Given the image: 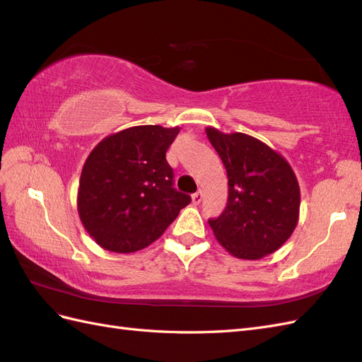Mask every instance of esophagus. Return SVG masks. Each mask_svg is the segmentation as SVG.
<instances>
[{"label":"esophagus","mask_w":362,"mask_h":362,"mask_svg":"<svg viewBox=\"0 0 362 362\" xmlns=\"http://www.w3.org/2000/svg\"><path fill=\"white\" fill-rule=\"evenodd\" d=\"M201 201H202V192H201V190L196 192L194 194H192V202H193L194 205H199Z\"/></svg>","instance_id":"34e87169"}]
</instances>
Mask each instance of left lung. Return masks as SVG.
Segmentation results:
<instances>
[{
	"mask_svg": "<svg viewBox=\"0 0 362 362\" xmlns=\"http://www.w3.org/2000/svg\"><path fill=\"white\" fill-rule=\"evenodd\" d=\"M205 133L228 175L226 208L208 221L217 242L242 259L273 254L299 221L300 189L291 166L252 136L225 134L211 127Z\"/></svg>",
	"mask_w": 362,
	"mask_h": 362,
	"instance_id": "8db88e82",
	"label": "left lung"
}]
</instances>
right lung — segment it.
I'll use <instances>...</instances> for the list:
<instances>
[{"instance_id": "add662e5", "label": "right lung", "mask_w": 362, "mask_h": 362, "mask_svg": "<svg viewBox=\"0 0 362 362\" xmlns=\"http://www.w3.org/2000/svg\"><path fill=\"white\" fill-rule=\"evenodd\" d=\"M180 128L139 125L107 136L87 157L76 210L103 249L131 254L154 243L192 198L173 189L166 151Z\"/></svg>"}]
</instances>
